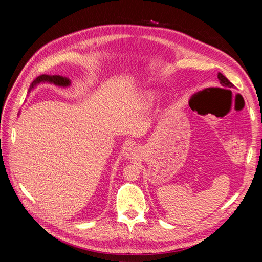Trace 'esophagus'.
<instances>
[{
    "instance_id": "34e87169",
    "label": "esophagus",
    "mask_w": 262,
    "mask_h": 262,
    "mask_svg": "<svg viewBox=\"0 0 262 262\" xmlns=\"http://www.w3.org/2000/svg\"><path fill=\"white\" fill-rule=\"evenodd\" d=\"M139 155H140V152H139V148H137V146H130L125 153V156L128 160H137Z\"/></svg>"
}]
</instances>
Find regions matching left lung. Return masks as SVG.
I'll return each mask as SVG.
<instances>
[{"instance_id":"obj_1","label":"left lung","mask_w":262,"mask_h":262,"mask_svg":"<svg viewBox=\"0 0 262 262\" xmlns=\"http://www.w3.org/2000/svg\"><path fill=\"white\" fill-rule=\"evenodd\" d=\"M217 78H219V81H220V84L224 87V89H233L234 87V85L229 82L227 78L222 74V73H217Z\"/></svg>"}]
</instances>
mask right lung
<instances>
[{
    "mask_svg": "<svg viewBox=\"0 0 262 262\" xmlns=\"http://www.w3.org/2000/svg\"><path fill=\"white\" fill-rule=\"evenodd\" d=\"M40 83H49V84H54L55 86H60V87H69L71 85V80L66 76H61V75H47L42 74L40 76L36 77L34 82L30 84V87L28 90V93L34 90L35 87L40 84Z\"/></svg>",
    "mask_w": 262,
    "mask_h": 262,
    "instance_id": "1",
    "label": "right lung"
}]
</instances>
